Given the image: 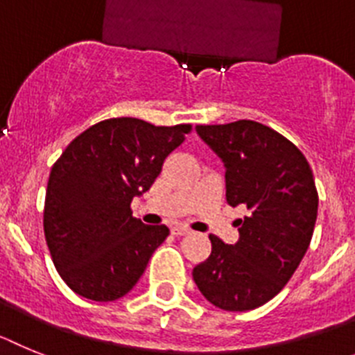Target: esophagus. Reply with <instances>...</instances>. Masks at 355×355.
Listing matches in <instances>:
<instances>
[{"label": "esophagus", "instance_id": "1", "mask_svg": "<svg viewBox=\"0 0 355 355\" xmlns=\"http://www.w3.org/2000/svg\"><path fill=\"white\" fill-rule=\"evenodd\" d=\"M191 230L187 229V227H184V225H175V227H171V234L173 236H186V234H189Z\"/></svg>", "mask_w": 355, "mask_h": 355}]
</instances>
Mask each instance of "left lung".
<instances>
[{"label": "left lung", "instance_id": "1", "mask_svg": "<svg viewBox=\"0 0 355 355\" xmlns=\"http://www.w3.org/2000/svg\"><path fill=\"white\" fill-rule=\"evenodd\" d=\"M196 132L225 162L227 203L246 205L239 239L227 245L211 234L212 250L193 280L212 306L250 311L288 284L309 248L318 191L313 171L284 135L250 119L198 125Z\"/></svg>", "mask_w": 355, "mask_h": 355}]
</instances>
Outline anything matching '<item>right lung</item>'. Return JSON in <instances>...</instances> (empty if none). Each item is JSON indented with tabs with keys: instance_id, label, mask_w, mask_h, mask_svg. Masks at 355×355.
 <instances>
[{
	"instance_id": "obj_1",
	"label": "right lung",
	"mask_w": 355,
	"mask_h": 355,
	"mask_svg": "<svg viewBox=\"0 0 355 355\" xmlns=\"http://www.w3.org/2000/svg\"><path fill=\"white\" fill-rule=\"evenodd\" d=\"M191 130L193 125L105 119L76 135L58 157L42 225L58 275L80 297L118 300L137 284L169 229L134 218L132 198L152 187L166 157Z\"/></svg>"
}]
</instances>
